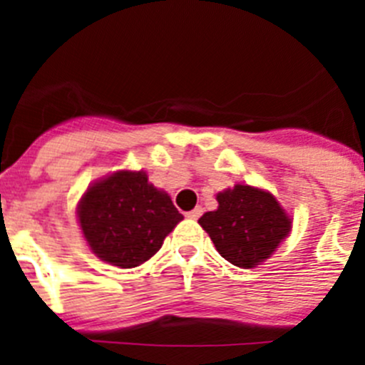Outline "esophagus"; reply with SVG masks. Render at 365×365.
Segmentation results:
<instances>
[{
    "instance_id": "esophagus-1",
    "label": "esophagus",
    "mask_w": 365,
    "mask_h": 365,
    "mask_svg": "<svg viewBox=\"0 0 365 365\" xmlns=\"http://www.w3.org/2000/svg\"><path fill=\"white\" fill-rule=\"evenodd\" d=\"M202 215V208L201 206H197V208H193L192 212H188V214H186V217H190V219H199Z\"/></svg>"
}]
</instances>
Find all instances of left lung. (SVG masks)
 <instances>
[{
    "mask_svg": "<svg viewBox=\"0 0 365 365\" xmlns=\"http://www.w3.org/2000/svg\"><path fill=\"white\" fill-rule=\"evenodd\" d=\"M215 199L217 210L206 212L199 225L232 265L241 269L259 265L291 232V215L267 190L235 185L219 192Z\"/></svg>",
    "mask_w": 365,
    "mask_h": 365,
    "instance_id": "left-lung-1",
    "label": "left lung"
}]
</instances>
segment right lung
I'll return each instance as SVG.
<instances>
[{"instance_id":"add662e5","label":"right lung","mask_w":365,"mask_h":365,"mask_svg":"<svg viewBox=\"0 0 365 365\" xmlns=\"http://www.w3.org/2000/svg\"><path fill=\"white\" fill-rule=\"evenodd\" d=\"M76 214L93 254L120 269H133L155 256L182 221L170 195L148 182L143 170H120L93 182Z\"/></svg>"}]
</instances>
